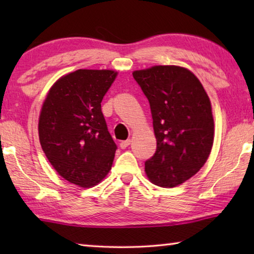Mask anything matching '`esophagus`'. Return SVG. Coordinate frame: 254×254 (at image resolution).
Wrapping results in <instances>:
<instances>
[{
  "label": "esophagus",
  "instance_id": "1",
  "mask_svg": "<svg viewBox=\"0 0 254 254\" xmlns=\"http://www.w3.org/2000/svg\"><path fill=\"white\" fill-rule=\"evenodd\" d=\"M130 144H131V140L127 139V140H126V141H122V142L120 143V147H121V149H126V148H127Z\"/></svg>",
  "mask_w": 254,
  "mask_h": 254
}]
</instances>
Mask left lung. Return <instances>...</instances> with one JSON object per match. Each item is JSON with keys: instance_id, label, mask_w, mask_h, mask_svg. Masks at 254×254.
<instances>
[{"instance_id": "1", "label": "left lung", "mask_w": 254, "mask_h": 254, "mask_svg": "<svg viewBox=\"0 0 254 254\" xmlns=\"http://www.w3.org/2000/svg\"><path fill=\"white\" fill-rule=\"evenodd\" d=\"M147 96L157 149L144 163L150 182L179 186L205 165L214 142L212 104L199 79L185 67L158 65L132 72Z\"/></svg>"}]
</instances>
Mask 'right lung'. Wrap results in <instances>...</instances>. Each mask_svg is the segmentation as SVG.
I'll return each instance as SVG.
<instances>
[{
  "mask_svg": "<svg viewBox=\"0 0 254 254\" xmlns=\"http://www.w3.org/2000/svg\"><path fill=\"white\" fill-rule=\"evenodd\" d=\"M118 76L110 69H78L60 77L47 93L38 132L41 148L59 176L83 188L100 184L117 151L101 110Z\"/></svg>",
  "mask_w": 254,
  "mask_h": 254,
  "instance_id": "right-lung-1",
  "label": "right lung"
}]
</instances>
